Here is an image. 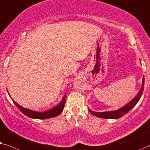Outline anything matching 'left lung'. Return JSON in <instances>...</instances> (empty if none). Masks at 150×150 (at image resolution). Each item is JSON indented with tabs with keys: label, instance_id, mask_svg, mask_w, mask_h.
Masks as SVG:
<instances>
[{
	"label": "left lung",
	"instance_id": "1",
	"mask_svg": "<svg viewBox=\"0 0 150 150\" xmlns=\"http://www.w3.org/2000/svg\"><path fill=\"white\" fill-rule=\"evenodd\" d=\"M144 82H145V79L144 76L143 77V82H142V86L139 90V91L138 92L137 95L135 96L132 100L123 105V107L120 108L117 110L114 111H106V112H95L91 110V109L88 108L89 112L91 114H93V115L96 116V117H100V118L103 119H117L119 118H121L122 116H123L125 114H127L128 112L131 109H132L135 106L136 104L138 103V101H139V99H141V96L143 95V89H144Z\"/></svg>",
	"mask_w": 150,
	"mask_h": 150
}]
</instances>
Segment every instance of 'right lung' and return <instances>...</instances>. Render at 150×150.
<instances>
[{"mask_svg":"<svg viewBox=\"0 0 150 150\" xmlns=\"http://www.w3.org/2000/svg\"><path fill=\"white\" fill-rule=\"evenodd\" d=\"M8 94H9V93H8ZM66 98H67V95H65L63 97L62 99L61 102L59 103L58 105H56V106L54 108H51L50 110H46L44 112H40L33 110L25 108H24L23 106H21V105H20L19 104H18L14 100H13L11 98V99H12L13 103L16 105V107H18V108L21 110V112H23L24 115L27 116L28 117H30V118H32V119H49V118H52V117H56V116L59 115V114L63 111L64 107V105H65Z\"/></svg>","mask_w":150,"mask_h":150,"instance_id":"1","label":"right lung"}]
</instances>
